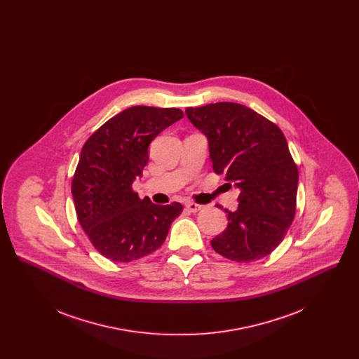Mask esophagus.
<instances>
[{
    "mask_svg": "<svg viewBox=\"0 0 359 359\" xmlns=\"http://www.w3.org/2000/svg\"><path fill=\"white\" fill-rule=\"evenodd\" d=\"M186 207H187L191 212H198L199 210H202V205H196V203H194V202H188Z\"/></svg>",
    "mask_w": 359,
    "mask_h": 359,
    "instance_id": "obj_1",
    "label": "esophagus"
}]
</instances>
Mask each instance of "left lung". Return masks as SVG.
I'll return each mask as SVG.
<instances>
[{
    "instance_id": "obj_1",
    "label": "left lung",
    "mask_w": 359,
    "mask_h": 359,
    "mask_svg": "<svg viewBox=\"0 0 359 359\" xmlns=\"http://www.w3.org/2000/svg\"><path fill=\"white\" fill-rule=\"evenodd\" d=\"M188 120L208 140L212 170L239 188L238 208L211 241L231 261L269 256L285 237L296 212L299 171L280 128L233 102L187 107ZM221 208V205H218Z\"/></svg>"
}]
</instances>
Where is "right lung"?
<instances>
[{"instance_id":"right-lung-1","label":"right lung","mask_w":359,"mask_h":359,"mask_svg":"<svg viewBox=\"0 0 359 359\" xmlns=\"http://www.w3.org/2000/svg\"><path fill=\"white\" fill-rule=\"evenodd\" d=\"M183 116L175 107L133 106L86 141L71 192L78 221L103 257L130 262L154 253L183 211L177 202L158 205L147 196L140 199L132 188L148 164L152 140Z\"/></svg>"}]
</instances>
